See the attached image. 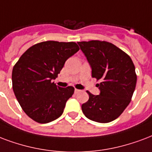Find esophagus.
Listing matches in <instances>:
<instances>
[{"label":"esophagus","instance_id":"1","mask_svg":"<svg viewBox=\"0 0 152 152\" xmlns=\"http://www.w3.org/2000/svg\"><path fill=\"white\" fill-rule=\"evenodd\" d=\"M80 90H79V89H75V93H79V92H80Z\"/></svg>","mask_w":152,"mask_h":152}]
</instances>
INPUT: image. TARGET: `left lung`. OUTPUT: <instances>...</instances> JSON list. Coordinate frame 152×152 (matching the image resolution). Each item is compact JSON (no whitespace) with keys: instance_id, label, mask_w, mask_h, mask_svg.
Listing matches in <instances>:
<instances>
[{"instance_id":"obj_1","label":"left lung","mask_w":152,"mask_h":152,"mask_svg":"<svg viewBox=\"0 0 152 152\" xmlns=\"http://www.w3.org/2000/svg\"><path fill=\"white\" fill-rule=\"evenodd\" d=\"M91 67V76L99 80V95L88 91V100L82 104L88 119L98 123H109L117 119L130 104L137 76L129 56L107 41L78 42Z\"/></svg>"}]
</instances>
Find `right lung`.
<instances>
[{
	"mask_svg": "<svg viewBox=\"0 0 152 152\" xmlns=\"http://www.w3.org/2000/svg\"><path fill=\"white\" fill-rule=\"evenodd\" d=\"M80 49L75 42L48 40L32 45L12 68V89L28 117L47 124L61 116L74 88H60L52 80L57 77L65 61Z\"/></svg>",
	"mask_w": 152,
	"mask_h": 152,
	"instance_id": "right-lung-1",
	"label": "right lung"
}]
</instances>
